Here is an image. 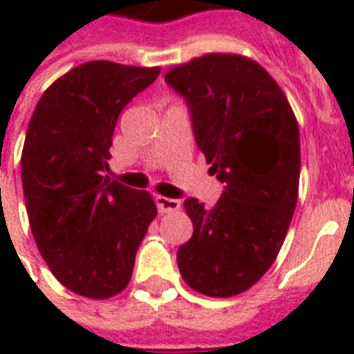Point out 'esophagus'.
Returning <instances> with one entry per match:
<instances>
[{
	"mask_svg": "<svg viewBox=\"0 0 354 354\" xmlns=\"http://www.w3.org/2000/svg\"><path fill=\"white\" fill-rule=\"evenodd\" d=\"M155 205L159 208V212H174V210L180 208V201L157 195V197H155Z\"/></svg>",
	"mask_w": 354,
	"mask_h": 354,
	"instance_id": "esophagus-1",
	"label": "esophagus"
}]
</instances>
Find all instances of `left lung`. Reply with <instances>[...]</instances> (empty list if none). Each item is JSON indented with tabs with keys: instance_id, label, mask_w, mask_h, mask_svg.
<instances>
[{
	"instance_id": "left-lung-1",
	"label": "left lung",
	"mask_w": 354,
	"mask_h": 354,
	"mask_svg": "<svg viewBox=\"0 0 354 354\" xmlns=\"http://www.w3.org/2000/svg\"><path fill=\"white\" fill-rule=\"evenodd\" d=\"M165 81L187 104L208 172L223 184L214 208L184 201L192 239L178 248L184 281L205 296L248 290L273 266L294 216L299 131L286 96L254 60L207 55Z\"/></svg>"
}]
</instances>
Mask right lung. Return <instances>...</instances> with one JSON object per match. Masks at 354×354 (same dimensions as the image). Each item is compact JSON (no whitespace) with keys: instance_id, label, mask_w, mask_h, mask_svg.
<instances>
[{"instance_id":"1","label":"right lung","mask_w":354,"mask_h":354,"mask_svg":"<svg viewBox=\"0 0 354 354\" xmlns=\"http://www.w3.org/2000/svg\"><path fill=\"white\" fill-rule=\"evenodd\" d=\"M159 68L94 60L55 81L37 102L22 149V189L43 260L75 294L115 296L157 216L151 195L109 180L119 113Z\"/></svg>"}]
</instances>
